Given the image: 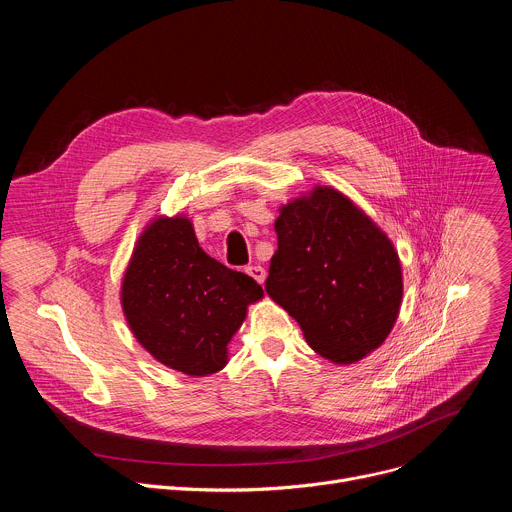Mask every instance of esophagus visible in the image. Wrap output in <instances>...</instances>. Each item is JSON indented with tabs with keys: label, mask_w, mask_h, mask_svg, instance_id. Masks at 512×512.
<instances>
[{
	"label": "esophagus",
	"mask_w": 512,
	"mask_h": 512,
	"mask_svg": "<svg viewBox=\"0 0 512 512\" xmlns=\"http://www.w3.org/2000/svg\"><path fill=\"white\" fill-rule=\"evenodd\" d=\"M245 273H247L249 277H253L257 283H263V281H265V269H263L261 265H249V267H245Z\"/></svg>",
	"instance_id": "1"
}]
</instances>
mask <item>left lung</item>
I'll return each instance as SVG.
<instances>
[{
	"label": "left lung",
	"mask_w": 512,
	"mask_h": 512,
	"mask_svg": "<svg viewBox=\"0 0 512 512\" xmlns=\"http://www.w3.org/2000/svg\"><path fill=\"white\" fill-rule=\"evenodd\" d=\"M277 251L265 291L308 344L350 364L383 344L403 296L401 265L391 241L348 198L316 188L281 208Z\"/></svg>",
	"instance_id": "1"
}]
</instances>
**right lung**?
Here are the masks:
<instances>
[{
  "label": "right lung",
  "instance_id": "add662e5",
  "mask_svg": "<svg viewBox=\"0 0 512 512\" xmlns=\"http://www.w3.org/2000/svg\"><path fill=\"white\" fill-rule=\"evenodd\" d=\"M123 312L135 338L162 364L192 377L221 371L227 344L261 285L208 257L182 216L158 218L133 251Z\"/></svg>",
  "mask_w": 512,
  "mask_h": 512
}]
</instances>
